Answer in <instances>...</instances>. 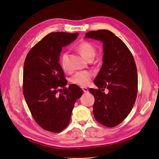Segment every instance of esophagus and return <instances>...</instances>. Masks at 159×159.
<instances>
[{
    "instance_id": "34e87169",
    "label": "esophagus",
    "mask_w": 159,
    "mask_h": 159,
    "mask_svg": "<svg viewBox=\"0 0 159 159\" xmlns=\"http://www.w3.org/2000/svg\"><path fill=\"white\" fill-rule=\"evenodd\" d=\"M82 89L83 90L84 93H88L89 92V90L87 87H82Z\"/></svg>"
}]
</instances>
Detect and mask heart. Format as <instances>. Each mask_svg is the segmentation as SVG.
I'll return each mask as SVG.
<instances>
[{
	"label": "heart",
	"instance_id": "1",
	"mask_svg": "<svg viewBox=\"0 0 159 159\" xmlns=\"http://www.w3.org/2000/svg\"><path fill=\"white\" fill-rule=\"evenodd\" d=\"M77 49L79 53L89 61L93 60L96 53V49L94 44L87 41H83L80 42L77 46ZM68 60H69V53L65 52L61 55L60 58V65L64 71H67L69 70ZM92 77L93 73L90 71L85 70L78 72L71 77L70 81L72 84L84 87L90 84Z\"/></svg>",
	"mask_w": 159,
	"mask_h": 159
}]
</instances>
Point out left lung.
Segmentation results:
<instances>
[{
	"label": "left lung",
	"mask_w": 159,
	"mask_h": 159,
	"mask_svg": "<svg viewBox=\"0 0 159 159\" xmlns=\"http://www.w3.org/2000/svg\"><path fill=\"white\" fill-rule=\"evenodd\" d=\"M85 37L103 44V63L94 80L98 89H89L95 99L94 116L100 124L115 127L128 116L137 99V66L125 43L110 31H89ZM105 88L109 90L107 95L102 92Z\"/></svg>",
	"instance_id": "1"
}]
</instances>
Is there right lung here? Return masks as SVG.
<instances>
[{
    "instance_id": "add662e5",
    "label": "right lung",
    "mask_w": 159,
    "mask_h": 159,
    "mask_svg": "<svg viewBox=\"0 0 159 159\" xmlns=\"http://www.w3.org/2000/svg\"><path fill=\"white\" fill-rule=\"evenodd\" d=\"M78 35L50 33L29 51L25 61L22 92L26 102L36 123L52 133L69 125L74 104L82 94L77 85L65 87L67 80L58 63L62 47Z\"/></svg>"
}]
</instances>
